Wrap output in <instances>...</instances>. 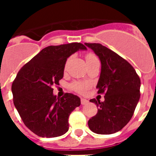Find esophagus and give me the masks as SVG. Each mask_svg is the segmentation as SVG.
<instances>
[{"instance_id": "34e87169", "label": "esophagus", "mask_w": 156, "mask_h": 156, "mask_svg": "<svg viewBox=\"0 0 156 156\" xmlns=\"http://www.w3.org/2000/svg\"><path fill=\"white\" fill-rule=\"evenodd\" d=\"M88 103V101L85 98H81V104L82 105H86Z\"/></svg>"}]
</instances>
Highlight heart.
I'll use <instances>...</instances> for the list:
<instances>
[{"mask_svg": "<svg viewBox=\"0 0 156 156\" xmlns=\"http://www.w3.org/2000/svg\"><path fill=\"white\" fill-rule=\"evenodd\" d=\"M86 62L87 65L89 64V63L94 62L98 61V58L96 57L95 55L92 53H88L86 55ZM68 64V61L66 62V66ZM90 87V83L87 82H73L71 84V88L73 90H75L76 92L80 94H83L86 92V90H87L88 88Z\"/></svg>", "mask_w": 156, "mask_h": 156, "instance_id": "obj_1", "label": "heart"}]
</instances>
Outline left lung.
<instances>
[{
  "label": "left lung",
  "instance_id": "obj_1",
  "mask_svg": "<svg viewBox=\"0 0 156 156\" xmlns=\"http://www.w3.org/2000/svg\"><path fill=\"white\" fill-rule=\"evenodd\" d=\"M85 45L92 49L101 63L98 94H104L105 101L90 99L98 113L88 121L91 131L111 134L124 127L132 118L140 99V80L126 60L101 44Z\"/></svg>",
  "mask_w": 156,
  "mask_h": 156
}]
</instances>
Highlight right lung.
I'll use <instances>...</instances> for the list:
<instances>
[{
    "label": "right lung",
    "mask_w": 156,
    "mask_h": 156,
    "mask_svg": "<svg viewBox=\"0 0 156 156\" xmlns=\"http://www.w3.org/2000/svg\"><path fill=\"white\" fill-rule=\"evenodd\" d=\"M79 50L80 43L44 48L19 70L12 83L13 102L24 124L37 136L55 137L69 129V116L80 105L73 94L63 97L53 94V86L62 79L66 60Z\"/></svg>",
    "instance_id": "1"
}]
</instances>
